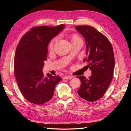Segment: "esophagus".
<instances>
[{
  "mask_svg": "<svg viewBox=\"0 0 131 131\" xmlns=\"http://www.w3.org/2000/svg\"><path fill=\"white\" fill-rule=\"evenodd\" d=\"M73 78V76H66V77H64L63 79H66V80H69V79H72Z\"/></svg>",
  "mask_w": 131,
  "mask_h": 131,
  "instance_id": "esophagus-1",
  "label": "esophagus"
}]
</instances>
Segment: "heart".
I'll list each match as a JSON object with an SVG mask.
<instances>
[{"label":"heart","mask_w":131,"mask_h":131,"mask_svg":"<svg viewBox=\"0 0 131 131\" xmlns=\"http://www.w3.org/2000/svg\"><path fill=\"white\" fill-rule=\"evenodd\" d=\"M81 40V39L79 38L77 35L74 34V35H72V40ZM55 40H56V39H54L50 42V44H49V49H51L53 48V45H54V43L55 42Z\"/></svg>","instance_id":"b5f03b06"}]
</instances>
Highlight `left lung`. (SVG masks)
<instances>
[{"instance_id":"1","label":"left lung","mask_w":131,"mask_h":131,"mask_svg":"<svg viewBox=\"0 0 131 131\" xmlns=\"http://www.w3.org/2000/svg\"><path fill=\"white\" fill-rule=\"evenodd\" d=\"M75 29L85 40L87 57L83 61L92 72L89 79L77 77L81 81L78 93L84 100L94 102L103 96L112 81L115 66L113 49L107 38L94 27L78 26Z\"/></svg>"}]
</instances>
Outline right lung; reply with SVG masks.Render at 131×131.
Here are the masks:
<instances>
[{"mask_svg":"<svg viewBox=\"0 0 131 131\" xmlns=\"http://www.w3.org/2000/svg\"><path fill=\"white\" fill-rule=\"evenodd\" d=\"M64 27L61 25L33 28L23 35L17 45L14 59L16 79L23 97L33 104L40 105L50 101L55 86L62 80L58 75L47 73L44 76L42 69L49 43Z\"/></svg>","mask_w":131,"mask_h":131,"instance_id":"right-lung-1","label":"right lung"}]
</instances>
